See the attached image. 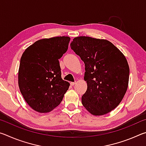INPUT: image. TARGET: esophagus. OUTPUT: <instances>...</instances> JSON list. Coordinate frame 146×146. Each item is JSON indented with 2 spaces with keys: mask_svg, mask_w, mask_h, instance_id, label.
<instances>
[{
  "mask_svg": "<svg viewBox=\"0 0 146 146\" xmlns=\"http://www.w3.org/2000/svg\"><path fill=\"white\" fill-rule=\"evenodd\" d=\"M75 84H76V82H71L70 83V84H71V86H73Z\"/></svg>",
  "mask_w": 146,
  "mask_h": 146,
  "instance_id": "esophagus-1",
  "label": "esophagus"
}]
</instances>
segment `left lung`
<instances>
[{
  "mask_svg": "<svg viewBox=\"0 0 146 146\" xmlns=\"http://www.w3.org/2000/svg\"><path fill=\"white\" fill-rule=\"evenodd\" d=\"M70 46L85 64L88 88L82 97L83 106L95 116L111 111L127 89L129 68L125 56L104 39L78 36Z\"/></svg>",
  "mask_w": 146,
  "mask_h": 146,
  "instance_id": "obj_1",
  "label": "left lung"
}]
</instances>
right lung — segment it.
<instances>
[{
	"mask_svg": "<svg viewBox=\"0 0 146 146\" xmlns=\"http://www.w3.org/2000/svg\"><path fill=\"white\" fill-rule=\"evenodd\" d=\"M70 38L56 36L36 41L21 58L19 86L24 100L36 111L48 113L60 104L70 83L62 80L58 59Z\"/></svg>",
	"mask_w": 146,
	"mask_h": 146,
	"instance_id": "1",
	"label": "right lung"
}]
</instances>
